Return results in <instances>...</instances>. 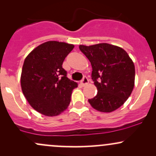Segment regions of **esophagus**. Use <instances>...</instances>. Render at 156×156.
<instances>
[{"instance_id":"1","label":"esophagus","mask_w":156,"mask_h":156,"mask_svg":"<svg viewBox=\"0 0 156 156\" xmlns=\"http://www.w3.org/2000/svg\"><path fill=\"white\" fill-rule=\"evenodd\" d=\"M88 83H89V79L87 78V77H84L83 79H82L81 81H80V84H81L83 87H84V86H86V85H87Z\"/></svg>"}]
</instances>
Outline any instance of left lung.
Wrapping results in <instances>:
<instances>
[{
  "instance_id": "obj_1",
  "label": "left lung",
  "mask_w": 156,
  "mask_h": 156,
  "mask_svg": "<svg viewBox=\"0 0 156 156\" xmlns=\"http://www.w3.org/2000/svg\"><path fill=\"white\" fill-rule=\"evenodd\" d=\"M91 62L92 78L97 95L89 99L90 105L101 112L117 110L129 98L134 87L135 67L124 49L108 43L79 45Z\"/></svg>"
}]
</instances>
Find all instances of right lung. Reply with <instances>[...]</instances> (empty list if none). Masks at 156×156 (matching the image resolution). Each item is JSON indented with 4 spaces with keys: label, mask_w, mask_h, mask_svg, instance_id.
I'll return each instance as SVG.
<instances>
[{
    "label": "right lung",
    "mask_w": 156,
    "mask_h": 156,
    "mask_svg": "<svg viewBox=\"0 0 156 156\" xmlns=\"http://www.w3.org/2000/svg\"><path fill=\"white\" fill-rule=\"evenodd\" d=\"M74 45L58 41L39 44L26 56L20 77L27 101L37 112L48 117L59 115L69 106L78 83L69 80L62 68Z\"/></svg>",
    "instance_id": "right-lung-1"
}]
</instances>
